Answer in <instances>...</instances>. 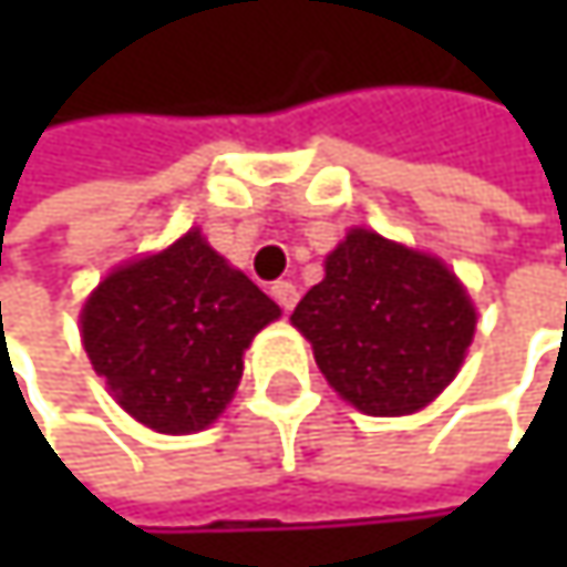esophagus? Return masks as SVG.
I'll use <instances>...</instances> for the list:
<instances>
[{
  "mask_svg": "<svg viewBox=\"0 0 567 567\" xmlns=\"http://www.w3.org/2000/svg\"><path fill=\"white\" fill-rule=\"evenodd\" d=\"M272 298L282 305L285 311H291V308H295V301H298V288L288 282V279H279V282H272Z\"/></svg>",
  "mask_w": 567,
  "mask_h": 567,
  "instance_id": "1",
  "label": "esophagus"
}]
</instances>
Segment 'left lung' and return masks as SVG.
I'll return each instance as SVG.
<instances>
[{
	"instance_id": "obj_1",
	"label": "left lung",
	"mask_w": 567,
	"mask_h": 567,
	"mask_svg": "<svg viewBox=\"0 0 567 567\" xmlns=\"http://www.w3.org/2000/svg\"><path fill=\"white\" fill-rule=\"evenodd\" d=\"M291 324L338 394L361 413L400 416L456 378L476 311L440 259L354 229L295 305Z\"/></svg>"
}]
</instances>
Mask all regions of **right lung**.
<instances>
[{
    "mask_svg": "<svg viewBox=\"0 0 567 567\" xmlns=\"http://www.w3.org/2000/svg\"><path fill=\"white\" fill-rule=\"evenodd\" d=\"M279 305L199 233L111 272L81 311V338L117 403L161 433L209 426L243 378V351Z\"/></svg>",
    "mask_w": 567,
    "mask_h": 567,
    "instance_id": "obj_1",
    "label": "right lung"
}]
</instances>
